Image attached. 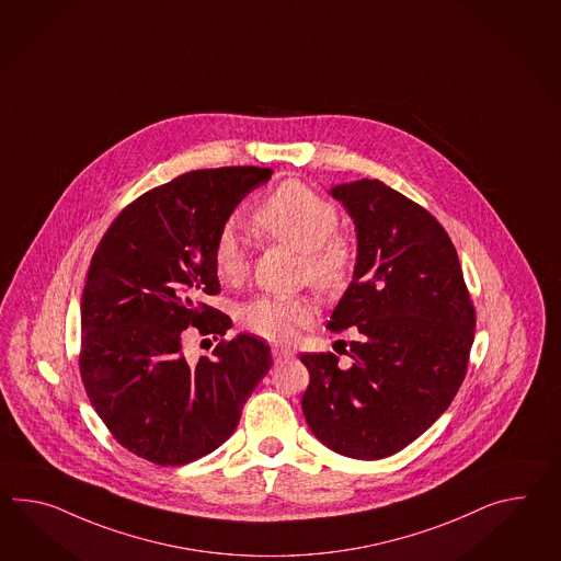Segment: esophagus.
I'll return each instance as SVG.
<instances>
[{"instance_id": "obj_1", "label": "esophagus", "mask_w": 561, "mask_h": 561, "mask_svg": "<svg viewBox=\"0 0 561 561\" xmlns=\"http://www.w3.org/2000/svg\"><path fill=\"white\" fill-rule=\"evenodd\" d=\"M272 355H274L275 363H286L289 358H294V353L289 348H282V346H274Z\"/></svg>"}]
</instances>
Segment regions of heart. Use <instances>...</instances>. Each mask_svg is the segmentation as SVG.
I'll list each match as a JSON object with an SVG mask.
<instances>
[{"mask_svg":"<svg viewBox=\"0 0 561 561\" xmlns=\"http://www.w3.org/2000/svg\"><path fill=\"white\" fill-rule=\"evenodd\" d=\"M255 229L301 253V279L312 282L322 289H339L353 267V247L336 232L339 210L334 203L310 186L289 180L261 201L253 213ZM213 265L220 282L237 284L247 274L245 245L241 234L225 227L215 239ZM318 314L314 300L255 296L239 308V322L251 334L287 344L298 332L310 327Z\"/></svg>","mask_w":561,"mask_h":561,"instance_id":"heart-1","label":"heart"}]
</instances>
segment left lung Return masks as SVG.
I'll list each match as a JSON object with an SVG mask.
<instances>
[{
	"mask_svg": "<svg viewBox=\"0 0 561 561\" xmlns=\"http://www.w3.org/2000/svg\"><path fill=\"white\" fill-rule=\"evenodd\" d=\"M330 194L355 222L353 282L327 329L355 327L353 365L301 355L310 385L308 427L327 448L358 460L403 450L448 410L465 381L477 314L448 232L424 206L381 180Z\"/></svg>",
	"mask_w": 561,
	"mask_h": 561,
	"instance_id": "8db88e82",
	"label": "left lung"
}]
</instances>
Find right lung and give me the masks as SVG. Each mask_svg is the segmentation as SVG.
I'll list each match as a JSON object with an SVG mask.
<instances>
[{"instance_id":"1","label":"right lung","mask_w":561,"mask_h":561,"mask_svg":"<svg viewBox=\"0 0 561 561\" xmlns=\"http://www.w3.org/2000/svg\"><path fill=\"white\" fill-rule=\"evenodd\" d=\"M270 168L194 170L125 206L96 245L81 300L84 391L113 437L139 458L182 466L231 437L272 369L265 342L237 334L191 365L186 329L225 336L215 239Z\"/></svg>"}]
</instances>
